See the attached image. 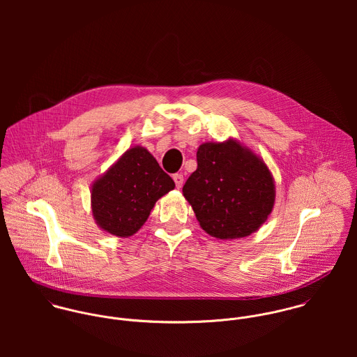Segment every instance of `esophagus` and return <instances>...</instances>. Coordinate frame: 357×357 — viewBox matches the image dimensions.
<instances>
[{"mask_svg": "<svg viewBox=\"0 0 357 357\" xmlns=\"http://www.w3.org/2000/svg\"><path fill=\"white\" fill-rule=\"evenodd\" d=\"M173 180H174V183H176V187H177V188H181V187H183L184 177H183V174H181V173L174 174V176H173Z\"/></svg>", "mask_w": 357, "mask_h": 357, "instance_id": "34e87169", "label": "esophagus"}]
</instances>
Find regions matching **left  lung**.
Wrapping results in <instances>:
<instances>
[{
  "label": "left lung",
  "mask_w": 357,
  "mask_h": 357,
  "mask_svg": "<svg viewBox=\"0 0 357 357\" xmlns=\"http://www.w3.org/2000/svg\"><path fill=\"white\" fill-rule=\"evenodd\" d=\"M183 187L204 231L218 239L253 234L268 218L275 185L266 165L236 142L204 143Z\"/></svg>",
  "instance_id": "8db88e82"
}]
</instances>
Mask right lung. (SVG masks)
Returning <instances> with one entry per match:
<instances>
[{
	"label": "right lung",
	"instance_id": "right-lung-1",
	"mask_svg": "<svg viewBox=\"0 0 357 357\" xmlns=\"http://www.w3.org/2000/svg\"><path fill=\"white\" fill-rule=\"evenodd\" d=\"M174 188L172 177L143 147H135L92 188V211L104 231L126 238L147 221L155 202Z\"/></svg>",
	"mask_w": 357,
	"mask_h": 357
}]
</instances>
